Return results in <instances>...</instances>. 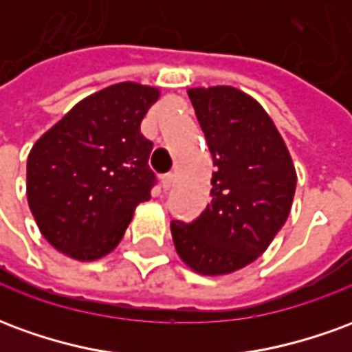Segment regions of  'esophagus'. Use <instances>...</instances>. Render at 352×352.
I'll return each instance as SVG.
<instances>
[{"label":"esophagus","mask_w":352,"mask_h":352,"mask_svg":"<svg viewBox=\"0 0 352 352\" xmlns=\"http://www.w3.org/2000/svg\"><path fill=\"white\" fill-rule=\"evenodd\" d=\"M173 184H175V175L173 173H166V175L162 177V188L164 190H169Z\"/></svg>","instance_id":"esophagus-1"}]
</instances>
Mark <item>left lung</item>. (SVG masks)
Masks as SVG:
<instances>
[{
  "label": "left lung",
  "instance_id": "obj_1",
  "mask_svg": "<svg viewBox=\"0 0 352 352\" xmlns=\"http://www.w3.org/2000/svg\"><path fill=\"white\" fill-rule=\"evenodd\" d=\"M213 156L211 204L196 221H171L177 254L194 272L224 275L258 258L287 222L296 169L258 101L232 87L188 90Z\"/></svg>",
  "mask_w": 352,
  "mask_h": 352
}]
</instances>
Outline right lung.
Here are the masks:
<instances>
[{
  "mask_svg": "<svg viewBox=\"0 0 352 352\" xmlns=\"http://www.w3.org/2000/svg\"><path fill=\"white\" fill-rule=\"evenodd\" d=\"M158 88L118 82L79 101L28 156V204L45 239L77 260L120 243L135 207L151 198L153 141L141 120Z\"/></svg>",
  "mask_w": 352,
  "mask_h": 352,
  "instance_id": "add662e5",
  "label": "right lung"
}]
</instances>
